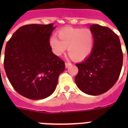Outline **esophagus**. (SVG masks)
Instances as JSON below:
<instances>
[{"label":"esophagus","mask_w":128,"mask_h":128,"mask_svg":"<svg viewBox=\"0 0 128 128\" xmlns=\"http://www.w3.org/2000/svg\"><path fill=\"white\" fill-rule=\"evenodd\" d=\"M71 66H72V63H70V62H66L65 63V66H66V68H68V67H70Z\"/></svg>","instance_id":"esophagus-1"}]
</instances>
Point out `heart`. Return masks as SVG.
Returning <instances> with one entry per match:
<instances>
[{
    "mask_svg": "<svg viewBox=\"0 0 128 128\" xmlns=\"http://www.w3.org/2000/svg\"><path fill=\"white\" fill-rule=\"evenodd\" d=\"M58 39L52 36L49 44L53 53L62 56L67 48L68 54L74 61H82L90 56L94 48L95 36L91 29L67 27L57 32Z\"/></svg>",
    "mask_w": 128,
    "mask_h": 128,
    "instance_id": "obj_1",
    "label": "heart"
}]
</instances>
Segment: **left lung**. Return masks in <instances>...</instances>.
Masks as SVG:
<instances>
[{
    "mask_svg": "<svg viewBox=\"0 0 128 128\" xmlns=\"http://www.w3.org/2000/svg\"><path fill=\"white\" fill-rule=\"evenodd\" d=\"M95 36L92 54L76 64L78 73L75 82L79 89L88 95H100L108 91L117 82L123 64V53L119 37L111 29L92 24Z\"/></svg>",
    "mask_w": 128,
    "mask_h": 128,
    "instance_id": "obj_1",
    "label": "left lung"
}]
</instances>
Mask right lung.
<instances>
[{
	"label": "right lung",
	"instance_id": "1",
	"mask_svg": "<svg viewBox=\"0 0 128 128\" xmlns=\"http://www.w3.org/2000/svg\"><path fill=\"white\" fill-rule=\"evenodd\" d=\"M53 24H28L15 32L5 47L4 67L9 82L24 97L41 100L56 89L64 62L52 52Z\"/></svg>",
	"mask_w": 128,
	"mask_h": 128
}]
</instances>
